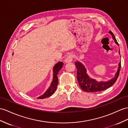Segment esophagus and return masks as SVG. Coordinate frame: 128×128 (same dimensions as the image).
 <instances>
[{
    "instance_id": "obj_1",
    "label": "esophagus",
    "mask_w": 128,
    "mask_h": 128,
    "mask_svg": "<svg viewBox=\"0 0 128 128\" xmlns=\"http://www.w3.org/2000/svg\"><path fill=\"white\" fill-rule=\"evenodd\" d=\"M73 54H70V55H68V56L65 58L64 62H66V63H69V62H71L73 61Z\"/></svg>"
}]
</instances>
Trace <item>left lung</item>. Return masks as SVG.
<instances>
[{
  "label": "left lung",
  "instance_id": "left-lung-1",
  "mask_svg": "<svg viewBox=\"0 0 128 128\" xmlns=\"http://www.w3.org/2000/svg\"><path fill=\"white\" fill-rule=\"evenodd\" d=\"M112 38L114 40V42L118 46V43L115 38L114 34L112 32H109ZM119 54L120 55V52L119 49ZM75 64L77 70V80L79 82L80 88L83 91L88 92H96L104 91L105 90L110 88L116 82L119 76L120 72L121 67V61L118 64V68L116 73L115 74L114 77L108 82H97L95 79L90 78L86 73V69L85 66L80 63V62H75Z\"/></svg>",
  "mask_w": 128,
  "mask_h": 128
}]
</instances>
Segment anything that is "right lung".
<instances>
[{
    "label": "right lung",
    "instance_id": "1",
    "mask_svg": "<svg viewBox=\"0 0 128 128\" xmlns=\"http://www.w3.org/2000/svg\"><path fill=\"white\" fill-rule=\"evenodd\" d=\"M64 64L62 62H58L56 64H55V66L53 68V79L50 84V86L49 88L46 90V91L42 94L40 96L38 99H44L50 96L55 93V91L57 88V86L58 84V72L63 67Z\"/></svg>",
    "mask_w": 128,
    "mask_h": 128
}]
</instances>
